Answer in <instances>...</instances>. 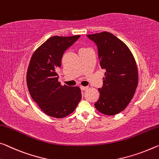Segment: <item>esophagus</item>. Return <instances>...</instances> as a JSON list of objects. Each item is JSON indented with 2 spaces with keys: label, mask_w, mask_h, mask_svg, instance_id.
<instances>
[{
  "label": "esophagus",
  "mask_w": 159,
  "mask_h": 159,
  "mask_svg": "<svg viewBox=\"0 0 159 159\" xmlns=\"http://www.w3.org/2000/svg\"><path fill=\"white\" fill-rule=\"evenodd\" d=\"M88 87H80V89H81V90H82V91H85V90H87L88 89Z\"/></svg>",
  "instance_id": "1"
}]
</instances>
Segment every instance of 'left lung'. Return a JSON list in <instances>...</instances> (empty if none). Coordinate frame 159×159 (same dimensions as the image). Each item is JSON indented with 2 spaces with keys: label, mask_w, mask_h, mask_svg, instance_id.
<instances>
[{
  "label": "left lung",
  "mask_w": 159,
  "mask_h": 159,
  "mask_svg": "<svg viewBox=\"0 0 159 159\" xmlns=\"http://www.w3.org/2000/svg\"><path fill=\"white\" fill-rule=\"evenodd\" d=\"M96 43L99 65L105 70L103 87L94 106L102 114L112 116L126 109L138 85V69L131 50L109 32L87 35Z\"/></svg>",
  "instance_id": "obj_1"
}]
</instances>
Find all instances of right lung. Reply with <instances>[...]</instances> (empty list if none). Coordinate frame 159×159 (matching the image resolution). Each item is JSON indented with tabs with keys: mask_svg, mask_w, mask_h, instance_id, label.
Masks as SVG:
<instances>
[{
	"mask_svg": "<svg viewBox=\"0 0 159 159\" xmlns=\"http://www.w3.org/2000/svg\"><path fill=\"white\" fill-rule=\"evenodd\" d=\"M80 37L52 36L30 58L26 75L29 92L41 110L54 118L72 114L82 99L80 87L62 86L57 74L65 51Z\"/></svg>",
	"mask_w": 159,
	"mask_h": 159,
	"instance_id": "add662e5",
	"label": "right lung"
}]
</instances>
